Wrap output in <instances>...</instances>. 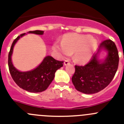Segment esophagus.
<instances>
[{
  "mask_svg": "<svg viewBox=\"0 0 124 124\" xmlns=\"http://www.w3.org/2000/svg\"><path fill=\"white\" fill-rule=\"evenodd\" d=\"M69 63H70V61H68V60H66V61H65V62H64L65 65H67L69 64Z\"/></svg>",
  "mask_w": 124,
  "mask_h": 124,
  "instance_id": "esophagus-1",
  "label": "esophagus"
}]
</instances>
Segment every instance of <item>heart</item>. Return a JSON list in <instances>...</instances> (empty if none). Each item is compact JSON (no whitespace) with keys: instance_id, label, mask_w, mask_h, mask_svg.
<instances>
[{"instance_id":"1","label":"heart","mask_w":124,"mask_h":124,"mask_svg":"<svg viewBox=\"0 0 124 124\" xmlns=\"http://www.w3.org/2000/svg\"><path fill=\"white\" fill-rule=\"evenodd\" d=\"M97 47V41L90 35L68 34L63 37L62 44L56 43L54 49L63 56L74 54L75 61L87 62Z\"/></svg>"}]
</instances>
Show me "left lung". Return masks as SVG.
I'll return each instance as SVG.
<instances>
[{"label":"left lung","instance_id":"1","mask_svg":"<svg viewBox=\"0 0 124 124\" xmlns=\"http://www.w3.org/2000/svg\"><path fill=\"white\" fill-rule=\"evenodd\" d=\"M102 49L108 51L103 61L98 59V54ZM119 64L118 49L113 41L104 40L100 43L96 54L84 66H75L72 82L75 88L85 94L98 93L109 85L114 78Z\"/></svg>","mask_w":124,"mask_h":124}]
</instances>
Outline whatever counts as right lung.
I'll list each match as a JSON object with an SVG mask.
<instances>
[{
	"mask_svg": "<svg viewBox=\"0 0 124 124\" xmlns=\"http://www.w3.org/2000/svg\"><path fill=\"white\" fill-rule=\"evenodd\" d=\"M43 31H30L28 33L43 35ZM25 34H22L13 41L8 54V66L12 78L20 88L31 93H39L46 90L54 79L56 71L63 66V61L54 59L47 56L34 70L27 72H21L13 65L11 56L15 43L21 37Z\"/></svg>",
	"mask_w": 124,
	"mask_h": 124,
	"instance_id": "1",
	"label": "right lung"
}]
</instances>
